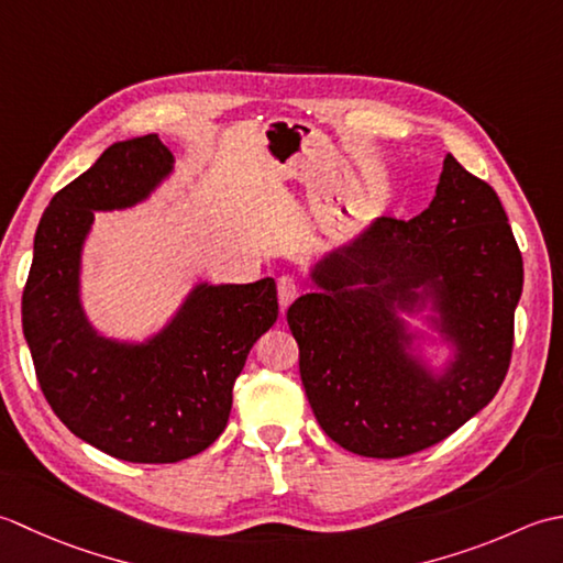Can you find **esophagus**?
I'll use <instances>...</instances> for the list:
<instances>
[{"label": "esophagus", "mask_w": 563, "mask_h": 563, "mask_svg": "<svg viewBox=\"0 0 563 563\" xmlns=\"http://www.w3.org/2000/svg\"><path fill=\"white\" fill-rule=\"evenodd\" d=\"M277 294H279V303L282 308H289L294 303V298L298 296V284L289 274H284V277L277 279Z\"/></svg>", "instance_id": "obj_1"}]
</instances>
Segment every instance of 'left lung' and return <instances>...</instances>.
<instances>
[{
	"instance_id": "obj_1",
	"label": "left lung",
	"mask_w": 563,
	"mask_h": 563,
	"mask_svg": "<svg viewBox=\"0 0 563 563\" xmlns=\"http://www.w3.org/2000/svg\"><path fill=\"white\" fill-rule=\"evenodd\" d=\"M354 280L378 290L347 292ZM439 294L460 360L440 383L408 363L388 300ZM323 294L289 306L298 369L316 420L347 452L398 459L450 438L490 404L508 374L522 255L506 209L484 179L444 157L434 199L420 216L378 218L345 255L316 272Z\"/></svg>"
}]
</instances>
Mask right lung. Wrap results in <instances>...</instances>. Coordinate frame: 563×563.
Wrapping results in <instances>:
<instances>
[{
	"mask_svg": "<svg viewBox=\"0 0 563 563\" xmlns=\"http://www.w3.org/2000/svg\"><path fill=\"white\" fill-rule=\"evenodd\" d=\"M169 167L172 153L155 133L101 153L43 211L21 296V325L48 406L79 440L133 464H175L218 440L247 352L279 316L269 277L201 284L151 345L95 335L77 298L91 218L141 201Z\"/></svg>",
	"mask_w": 563,
	"mask_h": 563,
	"instance_id": "1",
	"label": "right lung"
}]
</instances>
